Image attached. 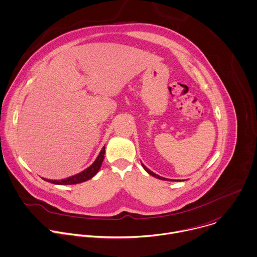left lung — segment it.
Returning <instances> with one entry per match:
<instances>
[{
    "label": "left lung",
    "mask_w": 257,
    "mask_h": 257,
    "mask_svg": "<svg viewBox=\"0 0 257 257\" xmlns=\"http://www.w3.org/2000/svg\"><path fill=\"white\" fill-rule=\"evenodd\" d=\"M142 166H143V168L146 170V172H148L150 175H152V176H154V177H156V178H158V179H161V180H167V181H180V180H172V179H167V178H164V177H161V176H159V175H157V174H155L154 172H152L151 170H149L143 163H142Z\"/></svg>",
    "instance_id": "8db88e82"
}]
</instances>
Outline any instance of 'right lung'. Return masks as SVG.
Masks as SVG:
<instances>
[{"label":"right lung","mask_w":257,"mask_h":257,"mask_svg":"<svg viewBox=\"0 0 257 257\" xmlns=\"http://www.w3.org/2000/svg\"><path fill=\"white\" fill-rule=\"evenodd\" d=\"M104 154H105V146L102 148L100 154L98 155V157L96 158L94 163L91 166H89L87 169H85L84 171H82L76 175H73L71 177L61 179V180H50V179H46V178H43V179L45 181L51 182L53 184H58V185H72V184H78V183L87 181V180L91 179L92 177H94L97 174V172L99 171V169L102 165L103 159H104Z\"/></svg>","instance_id":"right-lung-1"}]
</instances>
